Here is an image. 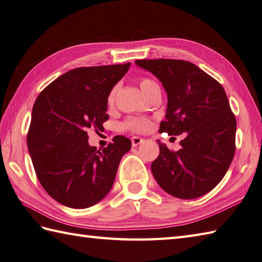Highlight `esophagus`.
Instances as JSON below:
<instances>
[{
  "label": "esophagus",
  "instance_id": "esophagus-1",
  "mask_svg": "<svg viewBox=\"0 0 262 262\" xmlns=\"http://www.w3.org/2000/svg\"><path fill=\"white\" fill-rule=\"evenodd\" d=\"M143 142H144V140H143V138H141V137H138V136L132 137V145H133V146L140 145L141 143H143Z\"/></svg>",
  "mask_w": 262,
  "mask_h": 262
}]
</instances>
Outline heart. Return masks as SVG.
I'll list each match as a JSON object with an SVG mask.
<instances>
[{
    "label": "heart",
    "instance_id": "heart-1",
    "mask_svg": "<svg viewBox=\"0 0 262 262\" xmlns=\"http://www.w3.org/2000/svg\"><path fill=\"white\" fill-rule=\"evenodd\" d=\"M157 87H159V86L155 80H152L150 78H141L140 79V89L142 91V93L145 96L150 93L152 90L157 89ZM115 94H116V89H112L109 95H107V104L109 105L114 104ZM150 126H151L150 121H148L147 119H142V118H132V119L128 120L125 124V127L127 128V129H130L133 132H136V133L146 132L148 128H150Z\"/></svg>",
    "mask_w": 262,
    "mask_h": 262
}]
</instances>
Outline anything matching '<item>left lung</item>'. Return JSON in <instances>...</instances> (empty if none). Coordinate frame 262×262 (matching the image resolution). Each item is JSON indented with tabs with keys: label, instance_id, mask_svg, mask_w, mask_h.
I'll list each match as a JSON object with an SVG mask.
<instances>
[{
	"label": "left lung",
	"instance_id": "left-lung-1",
	"mask_svg": "<svg viewBox=\"0 0 262 262\" xmlns=\"http://www.w3.org/2000/svg\"><path fill=\"white\" fill-rule=\"evenodd\" d=\"M161 81L168 103L160 132L181 135L172 152L158 141L160 153L151 170L163 191L178 199H195L216 187L235 153L236 119L223 86L184 60H136Z\"/></svg>",
	"mask_w": 262,
	"mask_h": 262
}]
</instances>
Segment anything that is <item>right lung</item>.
Segmentation results:
<instances>
[{
  "mask_svg": "<svg viewBox=\"0 0 262 262\" xmlns=\"http://www.w3.org/2000/svg\"><path fill=\"white\" fill-rule=\"evenodd\" d=\"M130 63L81 67L52 81L36 99L27 146L40 185L66 207L85 209L106 196L122 156L130 150L125 136L97 150L87 130L103 128L107 95Z\"/></svg>",
  "mask_w": 262,
  "mask_h": 262,
  "instance_id": "obj_1",
  "label": "right lung"
}]
</instances>
